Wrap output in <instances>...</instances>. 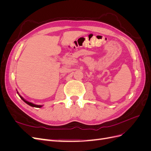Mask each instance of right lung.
I'll return each mask as SVG.
<instances>
[{"mask_svg": "<svg viewBox=\"0 0 151 151\" xmlns=\"http://www.w3.org/2000/svg\"><path fill=\"white\" fill-rule=\"evenodd\" d=\"M17 94H19V93H18V92H17ZM19 97L22 99V101H24L26 104H28V105H29V106H32V107H36V108H41L42 106H43V105H37V104H33V103H31V102H29V101H26V99H24L23 98H22L21 96H20L19 94Z\"/></svg>", "mask_w": 151, "mask_h": 151, "instance_id": "right-lung-1", "label": "right lung"}]
</instances>
